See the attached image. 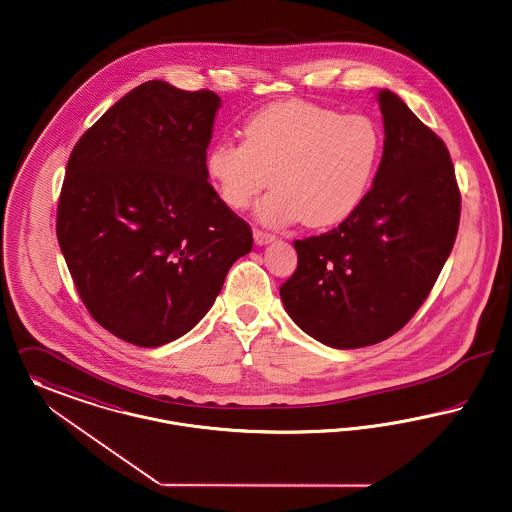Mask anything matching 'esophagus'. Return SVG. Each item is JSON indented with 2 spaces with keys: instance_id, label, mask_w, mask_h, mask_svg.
<instances>
[{
  "instance_id": "obj_1",
  "label": "esophagus",
  "mask_w": 512,
  "mask_h": 512,
  "mask_svg": "<svg viewBox=\"0 0 512 512\" xmlns=\"http://www.w3.org/2000/svg\"><path fill=\"white\" fill-rule=\"evenodd\" d=\"M271 241H275V235H271L268 231H262V229H254V243L260 244H268Z\"/></svg>"
}]
</instances>
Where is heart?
Wrapping results in <instances>:
<instances>
[{"instance_id": "b5f03b06", "label": "heart", "mask_w": 512, "mask_h": 512, "mask_svg": "<svg viewBox=\"0 0 512 512\" xmlns=\"http://www.w3.org/2000/svg\"><path fill=\"white\" fill-rule=\"evenodd\" d=\"M244 142L221 140L208 175L231 210H246L269 185L258 216L281 225L331 227L364 202L381 158V131L362 113L343 115L312 102H281L252 115Z\"/></svg>"}]
</instances>
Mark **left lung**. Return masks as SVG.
<instances>
[{
  "label": "left lung",
  "mask_w": 512,
  "mask_h": 512,
  "mask_svg": "<svg viewBox=\"0 0 512 512\" xmlns=\"http://www.w3.org/2000/svg\"><path fill=\"white\" fill-rule=\"evenodd\" d=\"M383 156L364 202L339 227L295 241L279 295L293 322L333 349L376 345L430 295L457 239L460 190L445 142L379 90Z\"/></svg>",
  "instance_id": "1"
}]
</instances>
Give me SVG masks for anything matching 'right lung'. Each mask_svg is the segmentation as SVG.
Listing matches in <instances>:
<instances>
[{
    "mask_svg": "<svg viewBox=\"0 0 512 512\" xmlns=\"http://www.w3.org/2000/svg\"><path fill=\"white\" fill-rule=\"evenodd\" d=\"M219 96L148 81L79 138L57 206V241L90 316L160 347L212 308L250 225L208 183Z\"/></svg>",
    "mask_w": 512,
    "mask_h": 512,
    "instance_id": "obj_1",
    "label": "right lung"
}]
</instances>
